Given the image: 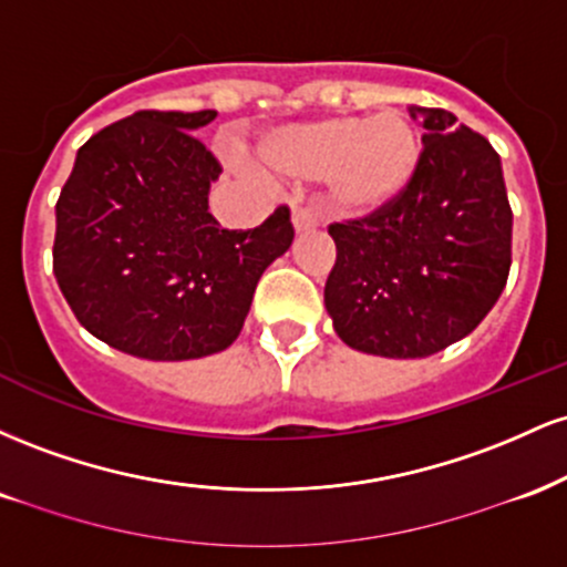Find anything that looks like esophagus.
Wrapping results in <instances>:
<instances>
[{"instance_id":"esophagus-1","label":"esophagus","mask_w":567,"mask_h":567,"mask_svg":"<svg viewBox=\"0 0 567 567\" xmlns=\"http://www.w3.org/2000/svg\"><path fill=\"white\" fill-rule=\"evenodd\" d=\"M317 224L320 220H317V213L309 205H292V226H296L298 234L317 229Z\"/></svg>"}]
</instances>
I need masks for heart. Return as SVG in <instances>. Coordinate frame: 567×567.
I'll list each match as a JSON object with an SVG mask.
<instances>
[{"label": "heart", "mask_w": 567, "mask_h": 567, "mask_svg": "<svg viewBox=\"0 0 567 567\" xmlns=\"http://www.w3.org/2000/svg\"><path fill=\"white\" fill-rule=\"evenodd\" d=\"M261 157L285 175H324L336 210L368 216L410 184L419 165V141L396 112L341 114L275 130L261 143Z\"/></svg>", "instance_id": "obj_1"}]
</instances>
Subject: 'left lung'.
Returning <instances> with one entry per match:
<instances>
[{"label": "left lung", "instance_id": "1", "mask_svg": "<svg viewBox=\"0 0 567 567\" xmlns=\"http://www.w3.org/2000/svg\"><path fill=\"white\" fill-rule=\"evenodd\" d=\"M424 148L381 210L330 224L324 306L343 343L419 360L470 336L512 266V207L496 148L445 109H413Z\"/></svg>", "mask_w": 567, "mask_h": 567}]
</instances>
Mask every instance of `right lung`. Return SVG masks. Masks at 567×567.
<instances>
[{
  "mask_svg": "<svg viewBox=\"0 0 567 567\" xmlns=\"http://www.w3.org/2000/svg\"><path fill=\"white\" fill-rule=\"evenodd\" d=\"M213 120V109L125 116L76 152L58 197V288L125 354L175 362L231 347L258 279L296 234L288 205L247 231L210 216L224 167L194 130Z\"/></svg>",
  "mask_w": 567,
  "mask_h": 567,
  "instance_id": "right-lung-1",
  "label": "right lung"
}]
</instances>
